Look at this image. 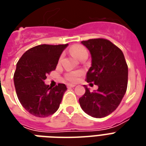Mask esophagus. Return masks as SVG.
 <instances>
[{"label": "esophagus", "instance_id": "1", "mask_svg": "<svg viewBox=\"0 0 146 146\" xmlns=\"http://www.w3.org/2000/svg\"><path fill=\"white\" fill-rule=\"evenodd\" d=\"M75 84H67V87H68V88H74V87H75Z\"/></svg>", "mask_w": 146, "mask_h": 146}]
</instances>
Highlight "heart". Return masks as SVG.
Instances as JSON below:
<instances>
[{
  "mask_svg": "<svg viewBox=\"0 0 146 146\" xmlns=\"http://www.w3.org/2000/svg\"><path fill=\"white\" fill-rule=\"evenodd\" d=\"M71 53L73 54V56L76 58L77 59H79L80 58L88 54V51L86 50L85 48H84L83 46L80 45H76V46H73V48H71ZM80 72L79 71H73V72H70L66 74V78L69 81L71 82H76L79 79L80 76Z\"/></svg>",
  "mask_w": 146,
  "mask_h": 146,
  "instance_id": "heart-1",
  "label": "heart"
}]
</instances>
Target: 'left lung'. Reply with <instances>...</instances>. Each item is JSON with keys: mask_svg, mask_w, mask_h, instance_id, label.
I'll list each match as a JSON object with an SVG mask.
<instances>
[{"mask_svg": "<svg viewBox=\"0 0 146 146\" xmlns=\"http://www.w3.org/2000/svg\"><path fill=\"white\" fill-rule=\"evenodd\" d=\"M92 56V66L87 73V82L94 83L97 91L85 93L79 98L80 106L95 118L110 115L118 107L127 87L128 68L122 51L108 40L91 39L81 42Z\"/></svg>", "mask_w": 146, "mask_h": 146, "instance_id": "1", "label": "left lung"}]
</instances>
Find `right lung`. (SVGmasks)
I'll use <instances>...</instances> for the list:
<instances>
[{"mask_svg":"<svg viewBox=\"0 0 146 146\" xmlns=\"http://www.w3.org/2000/svg\"><path fill=\"white\" fill-rule=\"evenodd\" d=\"M67 44H40L27 51L16 65L14 84L24 109L37 117L52 115L59 108L66 86L52 88L44 83L46 75L55 70Z\"/></svg>","mask_w":146,"mask_h":146,"instance_id":"obj_1","label":"right lung"}]
</instances>
